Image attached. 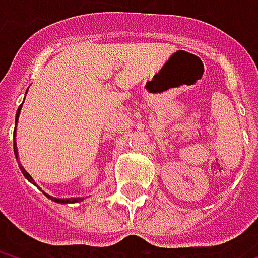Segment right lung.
Instances as JSON below:
<instances>
[{
	"label": "right lung",
	"instance_id": "obj_1",
	"mask_svg": "<svg viewBox=\"0 0 258 258\" xmlns=\"http://www.w3.org/2000/svg\"><path fill=\"white\" fill-rule=\"evenodd\" d=\"M26 92H28V89H26ZM24 104V103H22ZM22 104L19 106V109H18V112H16V119H15V125H18V119H19V115H21V109H22ZM13 149H15V155H16V160H18V143H16V127H15V142H13ZM19 163V161H18ZM19 169H21V172H22V175L25 176L26 179L29 180L31 183H34L35 185V180L32 179V176L26 172L25 169H24V166L19 163ZM44 192V191H43ZM44 196H47L50 200H53V202H56V203H62V205H66V203H79V202H82L83 200V197H72V199H56V197H52V196H49V194H46L44 192Z\"/></svg>",
	"mask_w": 258,
	"mask_h": 258
}]
</instances>
